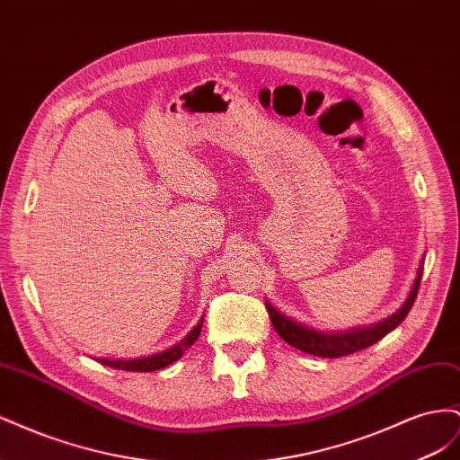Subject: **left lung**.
Segmentation results:
<instances>
[{"instance_id":"obj_1","label":"left lung","mask_w":460,"mask_h":460,"mask_svg":"<svg viewBox=\"0 0 460 460\" xmlns=\"http://www.w3.org/2000/svg\"><path fill=\"white\" fill-rule=\"evenodd\" d=\"M422 267H424V261L420 262L419 272H416V280L412 284V289H411L407 301L402 303V307L397 313H394L392 316L382 320V323L370 324L365 328L324 333V332L303 326V324L296 323V320L284 316L280 311L274 309L272 303H269V301H264V305H267V311H269L274 330L286 343L294 345L296 349H299L303 353L324 357V358H338V357H345V355L367 349V347L374 345L376 341H380L384 336H387L389 332L395 330L402 323V320L407 318L409 311L414 305L416 294H419L420 280H422Z\"/></svg>"}]
</instances>
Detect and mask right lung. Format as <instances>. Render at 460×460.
<instances>
[{"label":"right lung","instance_id":"add662e5","mask_svg":"<svg viewBox=\"0 0 460 460\" xmlns=\"http://www.w3.org/2000/svg\"><path fill=\"white\" fill-rule=\"evenodd\" d=\"M201 326H203V316H201L199 323L191 328V332L182 341H178L174 347H171V349H166L163 353L144 357V358H132V360L97 358V363H102L105 367H113V368H119V370H130V372H153V370L164 368V367L176 363V360L182 357L193 343L198 341L199 333H201Z\"/></svg>","mask_w":460,"mask_h":460}]
</instances>
